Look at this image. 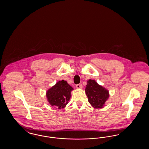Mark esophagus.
I'll use <instances>...</instances> for the list:
<instances>
[{
	"mask_svg": "<svg viewBox=\"0 0 149 149\" xmlns=\"http://www.w3.org/2000/svg\"><path fill=\"white\" fill-rule=\"evenodd\" d=\"M76 88L77 89H81L83 88V85H82V84H77V85H76Z\"/></svg>",
	"mask_w": 149,
	"mask_h": 149,
	"instance_id": "esophagus-1",
	"label": "esophagus"
}]
</instances>
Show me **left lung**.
<instances>
[{
	"instance_id": "left-lung-1",
	"label": "left lung",
	"mask_w": 149,
	"mask_h": 149,
	"mask_svg": "<svg viewBox=\"0 0 149 149\" xmlns=\"http://www.w3.org/2000/svg\"><path fill=\"white\" fill-rule=\"evenodd\" d=\"M85 93L88 102L94 108H100L104 106L109 95L108 90L99 85L94 80L91 79L87 81Z\"/></svg>"
}]
</instances>
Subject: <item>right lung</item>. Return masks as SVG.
<instances>
[{
	"instance_id": "add662e5",
	"label": "right lung",
	"mask_w": 149,
	"mask_h": 149,
	"mask_svg": "<svg viewBox=\"0 0 149 149\" xmlns=\"http://www.w3.org/2000/svg\"><path fill=\"white\" fill-rule=\"evenodd\" d=\"M72 90L73 88L71 86L63 80L47 91L46 97L52 106H56L58 109L64 108L70 99Z\"/></svg>"
}]
</instances>
